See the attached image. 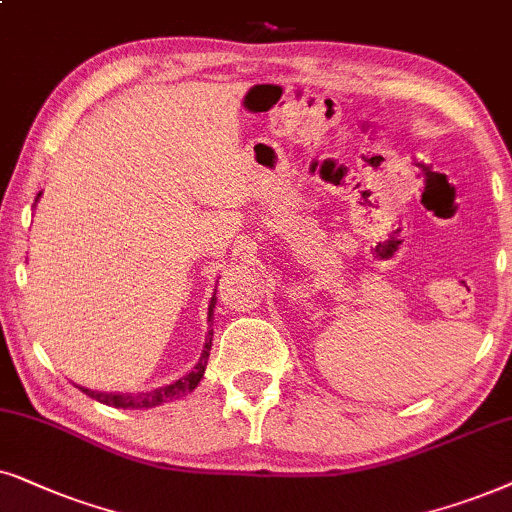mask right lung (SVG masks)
<instances>
[{
	"label": "right lung",
	"mask_w": 512,
	"mask_h": 512,
	"mask_svg": "<svg viewBox=\"0 0 512 512\" xmlns=\"http://www.w3.org/2000/svg\"><path fill=\"white\" fill-rule=\"evenodd\" d=\"M39 196H42V194H37V199H39ZM215 302H217V297L213 295V299H210V306H208V323L210 325H213ZM210 346H213V330H208L206 344H203V353H201L199 363H196L182 379H177L168 386L154 388V391H147V393H102V391H91V388H84V386H77V388H79V391H84L88 398L98 400V403H102V405L124 407V410H128V407H131V410H138V407L163 405V403H168V400H177V398H182V395L192 393L194 388L199 386V381L203 379V372H206V365H208Z\"/></svg>",
	"instance_id": "1"
}]
</instances>
